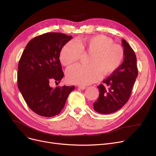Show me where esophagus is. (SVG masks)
<instances>
[{"instance_id":"obj_1","label":"esophagus","mask_w":156,"mask_h":156,"mask_svg":"<svg viewBox=\"0 0 156 156\" xmlns=\"http://www.w3.org/2000/svg\"><path fill=\"white\" fill-rule=\"evenodd\" d=\"M78 88H79V89H80L83 90V89H85L87 87L85 86H84V85H78Z\"/></svg>"}]
</instances>
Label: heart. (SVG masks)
I'll return each instance as SVG.
<instances>
[{"instance_id": "1", "label": "heart", "mask_w": 156, "mask_h": 156, "mask_svg": "<svg viewBox=\"0 0 156 156\" xmlns=\"http://www.w3.org/2000/svg\"><path fill=\"white\" fill-rule=\"evenodd\" d=\"M83 50L91 53L90 65L77 64L66 71V79L69 83L89 85L98 82L103 73L105 75L115 71L121 64L124 51L120 45L115 44L113 40L103 35L87 37L78 41L71 40L60 51V61L64 66L76 62L82 57Z\"/></svg>"}]
</instances>
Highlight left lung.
<instances>
[{"label": "left lung", "mask_w": 156, "mask_h": 156, "mask_svg": "<svg viewBox=\"0 0 156 156\" xmlns=\"http://www.w3.org/2000/svg\"><path fill=\"white\" fill-rule=\"evenodd\" d=\"M124 61L119 68L98 87L99 96L93 104L94 110L101 114L114 113L122 107L131 96L133 85L138 76L136 57L131 46L124 39Z\"/></svg>", "instance_id": "obj_1"}]
</instances>
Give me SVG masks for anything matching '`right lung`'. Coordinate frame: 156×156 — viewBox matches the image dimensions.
I'll return each instance as SVG.
<instances>
[{
	"mask_svg": "<svg viewBox=\"0 0 156 156\" xmlns=\"http://www.w3.org/2000/svg\"><path fill=\"white\" fill-rule=\"evenodd\" d=\"M73 37L60 32H48L31 39L20 59L18 89L30 109L39 115L50 117L64 108L74 86L50 87L51 81L60 82L64 73L59 55Z\"/></svg>",
	"mask_w": 156,
	"mask_h": 156,
	"instance_id": "1",
	"label": "right lung"
}]
</instances>
